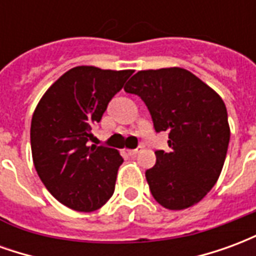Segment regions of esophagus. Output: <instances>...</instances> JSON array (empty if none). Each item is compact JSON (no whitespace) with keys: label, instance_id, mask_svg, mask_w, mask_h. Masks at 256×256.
Returning <instances> with one entry per match:
<instances>
[{"label":"esophagus","instance_id":"esophagus-1","mask_svg":"<svg viewBox=\"0 0 256 256\" xmlns=\"http://www.w3.org/2000/svg\"><path fill=\"white\" fill-rule=\"evenodd\" d=\"M128 152L130 156H136L140 152V148H136V150H128Z\"/></svg>","mask_w":256,"mask_h":256}]
</instances>
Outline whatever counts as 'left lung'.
Returning a JSON list of instances; mask_svg holds the SVG:
<instances>
[{"label": "left lung", "mask_w": 256, "mask_h": 256, "mask_svg": "<svg viewBox=\"0 0 256 256\" xmlns=\"http://www.w3.org/2000/svg\"><path fill=\"white\" fill-rule=\"evenodd\" d=\"M124 92L142 98L158 133H168L170 152L156 150V164L145 172L152 196L168 210L198 203L225 163L230 128L224 100L180 67L138 71Z\"/></svg>", "instance_id": "1"}]
</instances>
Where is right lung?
<instances>
[{"instance_id":"right-lung-1","label":"right lung","mask_w":256,"mask_h":256,"mask_svg":"<svg viewBox=\"0 0 256 256\" xmlns=\"http://www.w3.org/2000/svg\"><path fill=\"white\" fill-rule=\"evenodd\" d=\"M133 70L79 66L45 92L31 119L32 162L53 198L75 211H94L111 198L119 150L89 145L93 126Z\"/></svg>"}]
</instances>
